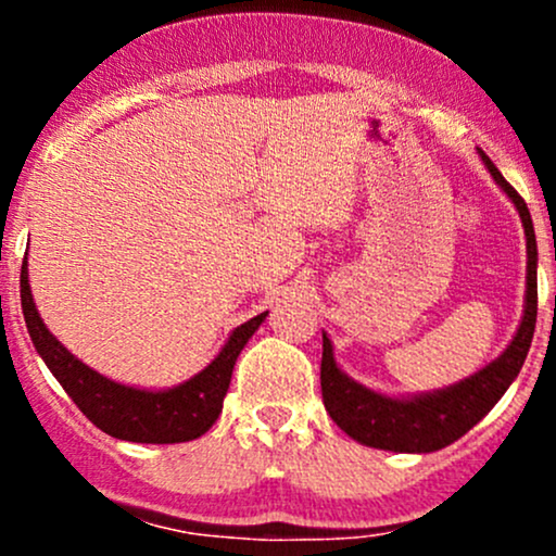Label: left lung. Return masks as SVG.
I'll list each match as a JSON object with an SVG mask.
<instances>
[{"label":"left lung","instance_id":"8db88e82","mask_svg":"<svg viewBox=\"0 0 556 556\" xmlns=\"http://www.w3.org/2000/svg\"><path fill=\"white\" fill-rule=\"evenodd\" d=\"M483 164L491 172L496 185L509 195V201L518 208L522 227H526V248H528V287H526V311L518 334L507 344V350L486 368L457 381V384L437 389L429 394H416V397H387V394L374 392V389L358 384L348 374L340 371L334 361L329 337L324 334L321 353V394L324 407L340 429L353 437L355 442L376 446V450L389 452H437L442 446L457 442L463 433H468L481 420L491 407L513 384L515 376L520 374L526 363L528 348H531L535 329V311H539V285H535V232L531 212L526 201L518 195L502 177V172L491 164L486 154H481Z\"/></svg>","mask_w":556,"mask_h":556}]
</instances>
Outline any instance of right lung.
Segmentation results:
<instances>
[{
  "label": "right lung",
  "mask_w": 556,
  "mask_h": 556,
  "mask_svg": "<svg viewBox=\"0 0 556 556\" xmlns=\"http://www.w3.org/2000/svg\"><path fill=\"white\" fill-rule=\"evenodd\" d=\"M21 303L25 327H28L30 340H34L38 355L49 366V371L56 376L62 389L73 397L75 405L96 429L110 433L114 439L138 444H177L190 442V439L203 437L219 418L222 402L232 379L235 361L240 350L251 340L253 331L261 327L266 314L253 316L251 321L240 324L229 334L219 355L195 374L193 379L172 389H136L117 384L106 379L86 363L75 358L73 353L62 344L47 324L38 316L34 295L28 285V264H23L21 271Z\"/></svg>",
  "instance_id": "add662e5"
}]
</instances>
